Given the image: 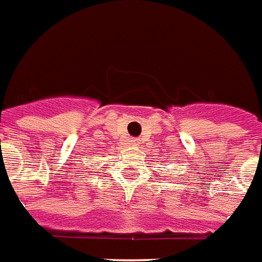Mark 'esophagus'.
<instances>
[{"label":"esophagus","instance_id":"1","mask_svg":"<svg viewBox=\"0 0 262 262\" xmlns=\"http://www.w3.org/2000/svg\"><path fill=\"white\" fill-rule=\"evenodd\" d=\"M128 144L129 146H138V144H139V139H137V138H131V139H128Z\"/></svg>","mask_w":262,"mask_h":262}]
</instances>
